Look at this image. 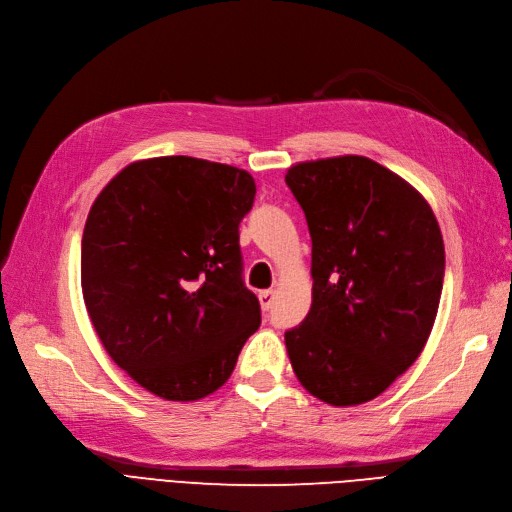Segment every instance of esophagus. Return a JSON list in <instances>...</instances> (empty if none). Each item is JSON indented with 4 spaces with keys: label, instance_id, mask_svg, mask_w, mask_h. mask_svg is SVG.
<instances>
[{
    "label": "esophagus",
    "instance_id": "esophagus-1",
    "mask_svg": "<svg viewBox=\"0 0 512 512\" xmlns=\"http://www.w3.org/2000/svg\"><path fill=\"white\" fill-rule=\"evenodd\" d=\"M259 304L263 310H270L274 306V291L268 289V291H261L259 293Z\"/></svg>",
    "mask_w": 512,
    "mask_h": 512
}]
</instances>
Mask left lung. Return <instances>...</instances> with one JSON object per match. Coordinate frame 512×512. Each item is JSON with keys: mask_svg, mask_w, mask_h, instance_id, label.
<instances>
[{"mask_svg": "<svg viewBox=\"0 0 512 512\" xmlns=\"http://www.w3.org/2000/svg\"><path fill=\"white\" fill-rule=\"evenodd\" d=\"M285 180L312 238V306L285 334L291 368L329 406L370 402L432 334L444 276L436 214L361 155L293 163Z\"/></svg>", "mask_w": 512, "mask_h": 512, "instance_id": "left-lung-1", "label": "left lung"}]
</instances>
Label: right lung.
I'll use <instances>...</instances> for the list:
<instances>
[{
	"instance_id": "right-lung-1",
	"label": "right lung",
	"mask_w": 512,
	"mask_h": 512,
	"mask_svg": "<svg viewBox=\"0 0 512 512\" xmlns=\"http://www.w3.org/2000/svg\"><path fill=\"white\" fill-rule=\"evenodd\" d=\"M253 176L185 155L138 159L95 197L80 285L106 353L161 400L195 402L234 372L261 323L238 225Z\"/></svg>"
}]
</instances>
